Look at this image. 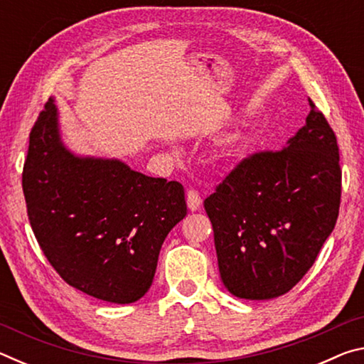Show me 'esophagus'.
<instances>
[{
	"label": "esophagus",
	"instance_id": "obj_1",
	"mask_svg": "<svg viewBox=\"0 0 364 364\" xmlns=\"http://www.w3.org/2000/svg\"><path fill=\"white\" fill-rule=\"evenodd\" d=\"M186 199H188V207H189L191 212L199 210V207H200V204H202V197H200L199 193H197L196 189H189V191H188Z\"/></svg>",
	"mask_w": 364,
	"mask_h": 364
}]
</instances>
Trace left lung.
<instances>
[{
	"label": "left lung",
	"mask_w": 364,
	"mask_h": 364,
	"mask_svg": "<svg viewBox=\"0 0 364 364\" xmlns=\"http://www.w3.org/2000/svg\"><path fill=\"white\" fill-rule=\"evenodd\" d=\"M308 101L305 127L284 149L242 159L204 200L221 281L239 299L291 291L336 226L342 193L337 138Z\"/></svg>",
	"instance_id": "1"
}]
</instances>
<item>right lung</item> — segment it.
Here are the masks:
<instances>
[{"label": "right lung", "mask_w": 364, "mask_h": 364, "mask_svg": "<svg viewBox=\"0 0 364 364\" xmlns=\"http://www.w3.org/2000/svg\"><path fill=\"white\" fill-rule=\"evenodd\" d=\"M22 189L48 262L67 284L110 304H133L149 291L160 247L186 217L178 181L67 151L53 100L30 132Z\"/></svg>", "instance_id": "obj_1"}]
</instances>
